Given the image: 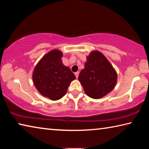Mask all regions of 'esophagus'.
Masks as SVG:
<instances>
[{"label":"esophagus","mask_w":149,"mask_h":149,"mask_svg":"<svg viewBox=\"0 0 149 149\" xmlns=\"http://www.w3.org/2000/svg\"><path fill=\"white\" fill-rule=\"evenodd\" d=\"M79 72H77L75 73V77H76V78L78 77V75H79Z\"/></svg>","instance_id":"1"}]
</instances>
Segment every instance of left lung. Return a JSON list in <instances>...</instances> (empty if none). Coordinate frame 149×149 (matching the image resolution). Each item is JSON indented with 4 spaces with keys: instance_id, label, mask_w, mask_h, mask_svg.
<instances>
[{
    "instance_id": "left-lung-1",
    "label": "left lung",
    "mask_w": 149,
    "mask_h": 149,
    "mask_svg": "<svg viewBox=\"0 0 149 149\" xmlns=\"http://www.w3.org/2000/svg\"><path fill=\"white\" fill-rule=\"evenodd\" d=\"M78 79L87 96L99 99L115 87L118 75L103 54L98 50H93L87 56L85 68L79 73Z\"/></svg>"
}]
</instances>
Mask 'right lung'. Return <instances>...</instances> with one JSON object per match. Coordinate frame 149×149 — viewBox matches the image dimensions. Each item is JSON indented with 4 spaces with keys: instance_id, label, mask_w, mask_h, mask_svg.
Segmentation results:
<instances>
[{
    "instance_id": "add662e5",
    "label": "right lung",
    "mask_w": 149,
    "mask_h": 149,
    "mask_svg": "<svg viewBox=\"0 0 149 149\" xmlns=\"http://www.w3.org/2000/svg\"><path fill=\"white\" fill-rule=\"evenodd\" d=\"M63 54L58 49L47 53L35 65L32 75L34 85L44 97L57 100L66 94L75 76L69 67L62 64Z\"/></svg>"
}]
</instances>
